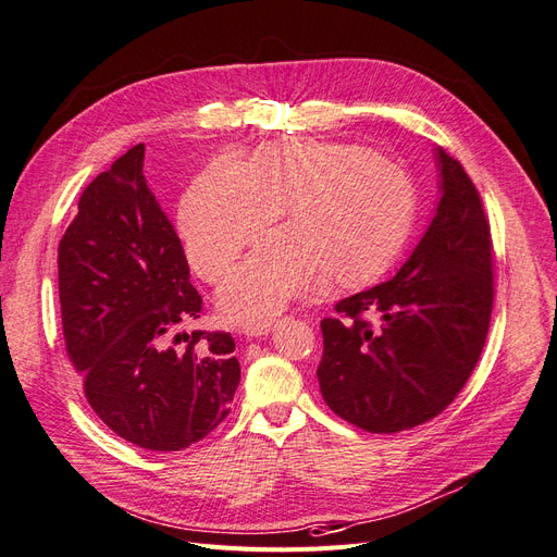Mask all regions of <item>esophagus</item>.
I'll use <instances>...</instances> for the list:
<instances>
[{
	"mask_svg": "<svg viewBox=\"0 0 557 557\" xmlns=\"http://www.w3.org/2000/svg\"><path fill=\"white\" fill-rule=\"evenodd\" d=\"M275 327V321H263V323H247L245 325V335L250 337H261V335H268Z\"/></svg>",
	"mask_w": 557,
	"mask_h": 557,
	"instance_id": "esophagus-1",
	"label": "esophagus"
}]
</instances>
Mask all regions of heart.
I'll return each mask as SVG.
<instances>
[{"label":"heart","mask_w":557,"mask_h":557,"mask_svg":"<svg viewBox=\"0 0 557 557\" xmlns=\"http://www.w3.org/2000/svg\"><path fill=\"white\" fill-rule=\"evenodd\" d=\"M286 206L289 226L265 236L224 282L220 305L261 321L331 280L354 286L397 257L416 218V185L401 164L346 141H275L250 162L220 156L181 206L195 271L220 282Z\"/></svg>","instance_id":"heart-1"}]
</instances>
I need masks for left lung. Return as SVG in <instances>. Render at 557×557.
Masks as SVG:
<instances>
[{
	"label": "left lung",
	"instance_id": "8db88e82",
	"mask_svg": "<svg viewBox=\"0 0 557 557\" xmlns=\"http://www.w3.org/2000/svg\"><path fill=\"white\" fill-rule=\"evenodd\" d=\"M438 162V211L397 277L339 300L321 321V395L369 434L441 416L486 342L496 296L488 218L463 164L443 149Z\"/></svg>",
	"mask_w": 557,
	"mask_h": 557
}]
</instances>
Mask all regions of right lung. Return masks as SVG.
Returning a JSON list of instances; mask_svg holds the SVG:
<instances>
[{"mask_svg": "<svg viewBox=\"0 0 557 557\" xmlns=\"http://www.w3.org/2000/svg\"><path fill=\"white\" fill-rule=\"evenodd\" d=\"M141 168L137 144L82 190L57 252L61 327L94 413L137 447L178 451L230 416L240 364L230 333H178L203 302Z\"/></svg>", "mask_w": 557, "mask_h": 557, "instance_id": "obj_1", "label": "right lung"}]
</instances>
